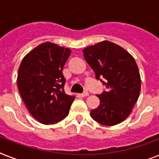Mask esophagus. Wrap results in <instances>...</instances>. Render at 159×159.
Wrapping results in <instances>:
<instances>
[{"mask_svg": "<svg viewBox=\"0 0 159 159\" xmlns=\"http://www.w3.org/2000/svg\"><path fill=\"white\" fill-rule=\"evenodd\" d=\"M79 96L81 97H87L89 96V93L87 92H83V93H81V94H79Z\"/></svg>", "mask_w": 159, "mask_h": 159, "instance_id": "34e87169", "label": "esophagus"}]
</instances>
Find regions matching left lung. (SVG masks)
Returning <instances> with one entry per match:
<instances>
[{"mask_svg":"<svg viewBox=\"0 0 159 159\" xmlns=\"http://www.w3.org/2000/svg\"><path fill=\"white\" fill-rule=\"evenodd\" d=\"M82 53L97 79L107 87V92L97 95L100 105L91 111L92 118L106 126L121 123L131 114L140 92L141 78L135 60L125 48L107 40L88 46Z\"/></svg>","mask_w":159,"mask_h":159,"instance_id":"obj_1","label":"left lung"}]
</instances>
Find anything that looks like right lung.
Masks as SVG:
<instances>
[{"mask_svg": "<svg viewBox=\"0 0 159 159\" xmlns=\"http://www.w3.org/2000/svg\"><path fill=\"white\" fill-rule=\"evenodd\" d=\"M70 54V48L45 42L27 53L20 65L19 92L30 113L41 124H56L69 113L75 97L65 93L62 68Z\"/></svg>", "mask_w": 159, "mask_h": 159, "instance_id": "1", "label": "right lung"}]
</instances>
